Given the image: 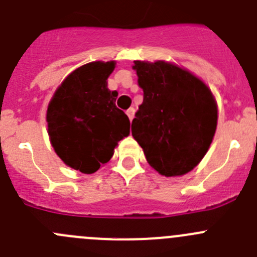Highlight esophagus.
<instances>
[{"label": "esophagus", "instance_id": "obj_1", "mask_svg": "<svg viewBox=\"0 0 257 257\" xmlns=\"http://www.w3.org/2000/svg\"><path fill=\"white\" fill-rule=\"evenodd\" d=\"M126 114H127V117L130 118V121H133L134 114H135V109H134V108H128V109H127V111H126Z\"/></svg>", "mask_w": 257, "mask_h": 257}]
</instances>
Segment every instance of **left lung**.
<instances>
[{
	"instance_id": "obj_1",
	"label": "left lung",
	"mask_w": 257,
	"mask_h": 257,
	"mask_svg": "<svg viewBox=\"0 0 257 257\" xmlns=\"http://www.w3.org/2000/svg\"><path fill=\"white\" fill-rule=\"evenodd\" d=\"M144 101L131 124L134 139L159 174L178 177L197 167L217 127V103L199 78L172 63L136 60Z\"/></svg>"
}]
</instances>
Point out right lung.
<instances>
[{"label":"right lung","instance_id":"right-lung-1","mask_svg":"<svg viewBox=\"0 0 257 257\" xmlns=\"http://www.w3.org/2000/svg\"><path fill=\"white\" fill-rule=\"evenodd\" d=\"M114 62H93L70 73L55 90L46 121L51 145L68 167L92 174L108 163L130 119L116 107L117 92L107 88Z\"/></svg>","mask_w":257,"mask_h":257}]
</instances>
